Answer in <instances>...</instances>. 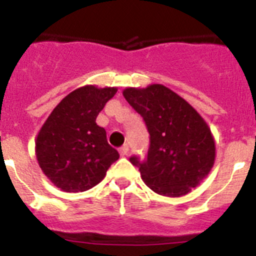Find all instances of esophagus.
I'll return each instance as SVG.
<instances>
[{"mask_svg": "<svg viewBox=\"0 0 256 256\" xmlns=\"http://www.w3.org/2000/svg\"><path fill=\"white\" fill-rule=\"evenodd\" d=\"M128 151H130V146L128 144H123L120 148H119V152H120V156H126V154H128Z\"/></svg>", "mask_w": 256, "mask_h": 256, "instance_id": "34e87169", "label": "esophagus"}]
</instances>
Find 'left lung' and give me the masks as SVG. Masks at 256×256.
<instances>
[{
	"label": "left lung",
	"instance_id": "obj_1",
	"mask_svg": "<svg viewBox=\"0 0 256 256\" xmlns=\"http://www.w3.org/2000/svg\"><path fill=\"white\" fill-rule=\"evenodd\" d=\"M123 96L141 114L150 133L148 159L138 166L144 184L168 198L187 195L206 178L216 162V140L195 108L170 88L128 87Z\"/></svg>",
	"mask_w": 256,
	"mask_h": 256
}]
</instances>
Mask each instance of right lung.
<instances>
[{
    "mask_svg": "<svg viewBox=\"0 0 256 256\" xmlns=\"http://www.w3.org/2000/svg\"><path fill=\"white\" fill-rule=\"evenodd\" d=\"M116 87H79L65 96L36 138V156L44 174L64 192H83L105 178L119 154L108 144L96 118Z\"/></svg>",
    "mask_w": 256,
    "mask_h": 256,
    "instance_id": "right-lung-1",
    "label": "right lung"
}]
</instances>
